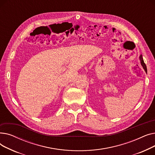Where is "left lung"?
<instances>
[{"label": "left lung", "instance_id": "left-lung-1", "mask_svg": "<svg viewBox=\"0 0 155 155\" xmlns=\"http://www.w3.org/2000/svg\"><path fill=\"white\" fill-rule=\"evenodd\" d=\"M140 60H141V65L143 66V68L144 69V70L146 71V70H147V69H146V64L144 63V60H143V56H142V55H141L140 56Z\"/></svg>", "mask_w": 155, "mask_h": 155}]
</instances>
